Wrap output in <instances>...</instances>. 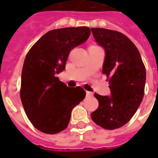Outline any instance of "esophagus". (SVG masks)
<instances>
[{"instance_id":"esophagus-1","label":"esophagus","mask_w":158,"mask_h":158,"mask_svg":"<svg viewBox=\"0 0 158 158\" xmlns=\"http://www.w3.org/2000/svg\"><path fill=\"white\" fill-rule=\"evenodd\" d=\"M93 93H92V92H89V91L86 92V96H93Z\"/></svg>"}]
</instances>
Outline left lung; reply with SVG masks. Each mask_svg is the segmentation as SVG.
I'll list each match as a JSON object with an SVG mask.
<instances>
[{
    "label": "left lung",
    "mask_w": 158,
    "mask_h": 158,
    "mask_svg": "<svg viewBox=\"0 0 158 158\" xmlns=\"http://www.w3.org/2000/svg\"><path fill=\"white\" fill-rule=\"evenodd\" d=\"M91 30L105 50L103 74L111 93V96L95 93L99 107L92 113V119L104 129H117L131 120L142 103L146 68L138 48L125 35L105 28Z\"/></svg>",
    "instance_id": "1"
}]
</instances>
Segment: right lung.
<instances>
[{
  "label": "right lung",
  "instance_id": "1",
  "mask_svg": "<svg viewBox=\"0 0 158 158\" xmlns=\"http://www.w3.org/2000/svg\"><path fill=\"white\" fill-rule=\"evenodd\" d=\"M89 35L88 27L51 30L42 36L26 55L20 99L28 119L41 132L54 135L65 130L73 108L85 97L81 87H67L55 76L65 69L69 52Z\"/></svg>",
  "mask_w": 158,
  "mask_h": 158
}]
</instances>
